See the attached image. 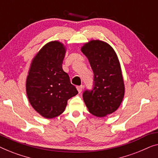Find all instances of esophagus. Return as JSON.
<instances>
[{"label":"esophagus","instance_id":"1","mask_svg":"<svg viewBox=\"0 0 158 158\" xmlns=\"http://www.w3.org/2000/svg\"><path fill=\"white\" fill-rule=\"evenodd\" d=\"M77 90H78L79 93H81L82 89H83V86H82V85L78 86H77Z\"/></svg>","mask_w":158,"mask_h":158}]
</instances>
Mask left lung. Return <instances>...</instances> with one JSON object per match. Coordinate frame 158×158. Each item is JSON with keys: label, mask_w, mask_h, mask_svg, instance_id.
<instances>
[{"label": "left lung", "mask_w": 158, "mask_h": 158, "mask_svg": "<svg viewBox=\"0 0 158 158\" xmlns=\"http://www.w3.org/2000/svg\"><path fill=\"white\" fill-rule=\"evenodd\" d=\"M94 72V85L86 90L83 99L89 112L103 117L114 112L124 96V84L117 55L110 44L99 40H91L81 46Z\"/></svg>", "instance_id": "obj_1"}]
</instances>
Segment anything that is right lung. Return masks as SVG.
<instances>
[{
	"label": "right lung",
	"instance_id": "1",
	"mask_svg": "<svg viewBox=\"0 0 158 158\" xmlns=\"http://www.w3.org/2000/svg\"><path fill=\"white\" fill-rule=\"evenodd\" d=\"M66 52V46L61 42H48L35 54L28 70L26 81L28 101L46 119L62 114L68 99L78 94L62 69Z\"/></svg>",
	"mask_w": 158,
	"mask_h": 158
}]
</instances>
